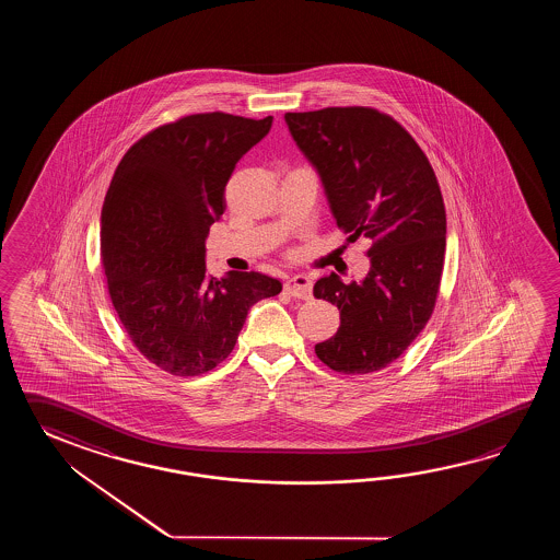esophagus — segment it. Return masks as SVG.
Listing matches in <instances>:
<instances>
[{
  "mask_svg": "<svg viewBox=\"0 0 560 560\" xmlns=\"http://www.w3.org/2000/svg\"><path fill=\"white\" fill-rule=\"evenodd\" d=\"M284 290L290 296L308 300L312 296V280L306 275H296L285 280Z\"/></svg>",
  "mask_w": 560,
  "mask_h": 560,
  "instance_id": "esophagus-1",
  "label": "esophagus"
}]
</instances>
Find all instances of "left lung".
<instances>
[{"label": "left lung", "instance_id": "left-lung-1", "mask_svg": "<svg viewBox=\"0 0 560 560\" xmlns=\"http://www.w3.org/2000/svg\"><path fill=\"white\" fill-rule=\"evenodd\" d=\"M318 172L348 240H372L362 282L320 278L314 296L340 310V328L316 357L345 374L386 369L422 332L441 285L446 212L429 158L415 138L372 107H324L284 116Z\"/></svg>", "mask_w": 560, "mask_h": 560}]
</instances>
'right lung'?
Returning <instances> with one entry per match:
<instances>
[{
    "mask_svg": "<svg viewBox=\"0 0 560 560\" xmlns=\"http://www.w3.org/2000/svg\"><path fill=\"white\" fill-rule=\"evenodd\" d=\"M270 128L272 116L179 118L133 143L109 184L102 264L112 304L133 346L174 376L224 362L248 310L282 290L260 272L206 276V238L226 210L228 179Z\"/></svg>",
    "mask_w": 560,
    "mask_h": 560,
    "instance_id": "right-lung-1",
    "label": "right lung"
}]
</instances>
